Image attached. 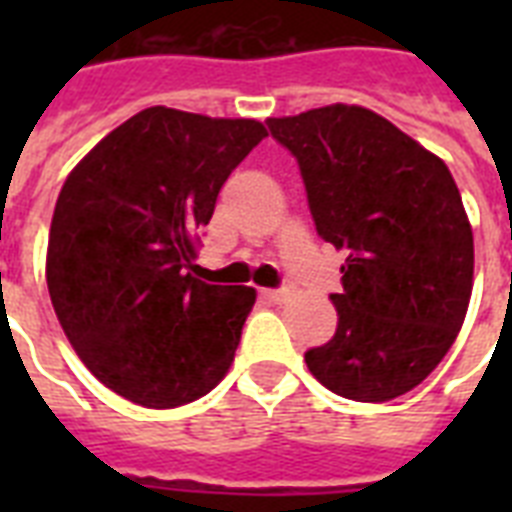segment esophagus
<instances>
[{
	"label": "esophagus",
	"mask_w": 512,
	"mask_h": 512,
	"mask_svg": "<svg viewBox=\"0 0 512 512\" xmlns=\"http://www.w3.org/2000/svg\"><path fill=\"white\" fill-rule=\"evenodd\" d=\"M263 295L268 297V300H271V303L281 305V303H287V300H289V295H292V289H289V287H279V289H265Z\"/></svg>",
	"instance_id": "34e87169"
}]
</instances>
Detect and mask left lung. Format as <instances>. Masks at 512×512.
Listing matches in <instances>:
<instances>
[{"label":"left lung","instance_id":"1","mask_svg":"<svg viewBox=\"0 0 512 512\" xmlns=\"http://www.w3.org/2000/svg\"><path fill=\"white\" fill-rule=\"evenodd\" d=\"M297 159L316 233L345 252L335 337L305 353L332 393L380 404L452 348L473 289V231L438 156L361 106L268 119Z\"/></svg>","mask_w":512,"mask_h":512}]
</instances>
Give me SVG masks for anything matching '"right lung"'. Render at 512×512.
I'll list each match as a JSON object with an SVG mask.
<instances>
[{"label":"right lung","mask_w":512,"mask_h":512,"mask_svg":"<svg viewBox=\"0 0 512 512\" xmlns=\"http://www.w3.org/2000/svg\"><path fill=\"white\" fill-rule=\"evenodd\" d=\"M268 132L154 106L100 140L60 188L47 289L68 342L132 404H191L223 380L252 287L193 279L217 193Z\"/></svg>","instance_id":"right-lung-1"}]
</instances>
